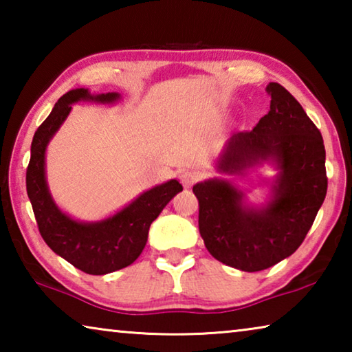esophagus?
<instances>
[{
  "label": "esophagus",
  "mask_w": 352,
  "mask_h": 352,
  "mask_svg": "<svg viewBox=\"0 0 352 352\" xmlns=\"http://www.w3.org/2000/svg\"><path fill=\"white\" fill-rule=\"evenodd\" d=\"M199 178H200V175L194 170H184L180 175V180H182V184L184 188H190L195 182L199 180Z\"/></svg>",
  "instance_id": "34e87169"
}]
</instances>
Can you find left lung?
I'll list each match as a JSON object with an SVG mask.
<instances>
[{
  "mask_svg": "<svg viewBox=\"0 0 352 352\" xmlns=\"http://www.w3.org/2000/svg\"><path fill=\"white\" fill-rule=\"evenodd\" d=\"M265 91L270 111L250 132L226 141L217 169L242 174L272 163L278 175L270 200L245 204V194L222 178L197 183L200 236L214 258L242 272H259L289 258L311 230L323 205L327 177L323 136L300 102L276 82Z\"/></svg>",
  "mask_w": 352,
  "mask_h": 352,
  "instance_id": "obj_1",
  "label": "left lung"
}]
</instances>
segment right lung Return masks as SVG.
<instances>
[{
    "mask_svg": "<svg viewBox=\"0 0 352 352\" xmlns=\"http://www.w3.org/2000/svg\"><path fill=\"white\" fill-rule=\"evenodd\" d=\"M119 98L121 94L118 93L91 94L85 88H76L63 94L34 135L26 170L28 197L41 237L52 252L88 275H107L133 264L146 247L153 220L174 195L183 190L177 180L158 184L121 211L99 222H79L54 204L45 172L46 147L51 138L60 129L74 102L94 100L111 104Z\"/></svg>",
    "mask_w": 352,
    "mask_h": 352,
    "instance_id": "obj_1",
    "label": "right lung"
}]
</instances>
